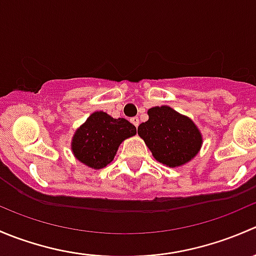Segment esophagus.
<instances>
[{"label": "esophagus", "instance_id": "obj_1", "mask_svg": "<svg viewBox=\"0 0 256 256\" xmlns=\"http://www.w3.org/2000/svg\"><path fill=\"white\" fill-rule=\"evenodd\" d=\"M131 122H132L134 125H135L136 128H138V124H140V121H138V118H131Z\"/></svg>", "mask_w": 256, "mask_h": 256}]
</instances>
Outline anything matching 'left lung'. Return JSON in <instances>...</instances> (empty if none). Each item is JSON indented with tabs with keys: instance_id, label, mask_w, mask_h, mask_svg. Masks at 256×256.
Instances as JSON below:
<instances>
[{
	"instance_id": "left-lung-1",
	"label": "left lung",
	"mask_w": 256,
	"mask_h": 256,
	"mask_svg": "<svg viewBox=\"0 0 256 256\" xmlns=\"http://www.w3.org/2000/svg\"><path fill=\"white\" fill-rule=\"evenodd\" d=\"M148 120L138 128V134L154 158L168 167H178L193 158L202 146V135L190 118L172 108L148 109Z\"/></svg>"
}]
</instances>
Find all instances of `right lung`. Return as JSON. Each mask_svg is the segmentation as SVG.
<instances>
[{
    "mask_svg": "<svg viewBox=\"0 0 256 256\" xmlns=\"http://www.w3.org/2000/svg\"><path fill=\"white\" fill-rule=\"evenodd\" d=\"M135 134L136 128L130 121L95 112L76 131L72 150L82 164L94 170L104 168L114 160L120 144Z\"/></svg>",
    "mask_w": 256,
    "mask_h": 256,
    "instance_id": "right-lung-1",
    "label": "right lung"
}]
</instances>
